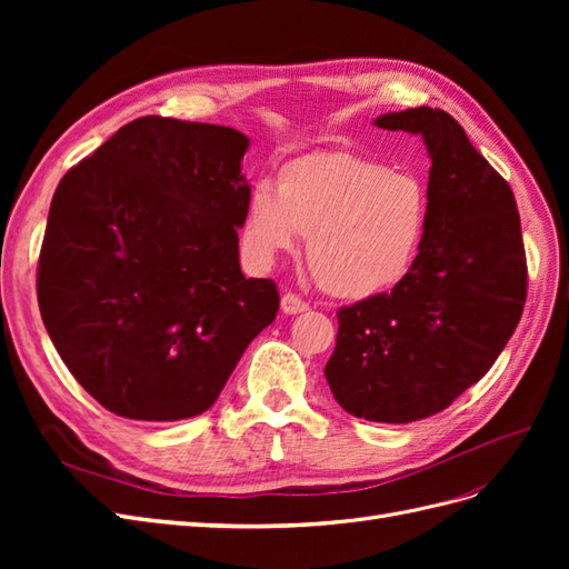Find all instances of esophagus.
<instances>
[{
    "mask_svg": "<svg viewBox=\"0 0 569 569\" xmlns=\"http://www.w3.org/2000/svg\"><path fill=\"white\" fill-rule=\"evenodd\" d=\"M282 311L295 316V313H303L308 311V301H303L299 295H295V291H284L282 295Z\"/></svg>",
    "mask_w": 569,
    "mask_h": 569,
    "instance_id": "34e87169",
    "label": "esophagus"
}]
</instances>
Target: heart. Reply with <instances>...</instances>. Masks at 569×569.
<instances>
[{
	"instance_id": "obj_1",
	"label": "heart",
	"mask_w": 569,
	"mask_h": 569,
	"mask_svg": "<svg viewBox=\"0 0 569 569\" xmlns=\"http://www.w3.org/2000/svg\"><path fill=\"white\" fill-rule=\"evenodd\" d=\"M429 218L427 187L408 168L356 151H313L251 187L244 247L258 263L308 237V270L327 295L368 299L416 263Z\"/></svg>"
}]
</instances>
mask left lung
<instances>
[{
  "instance_id": "8db88e82",
  "label": "left lung",
  "mask_w": 569,
  "mask_h": 569,
  "mask_svg": "<svg viewBox=\"0 0 569 569\" xmlns=\"http://www.w3.org/2000/svg\"><path fill=\"white\" fill-rule=\"evenodd\" d=\"M377 128L425 137L429 218L416 263L391 291L337 311L325 377L356 418L406 425L449 408L489 372L527 301V253L510 184L441 109Z\"/></svg>"
}]
</instances>
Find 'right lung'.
<instances>
[{
  "instance_id": "right-lung-1",
  "label": "right lung",
  "mask_w": 569,
  "mask_h": 569,
  "mask_svg": "<svg viewBox=\"0 0 569 569\" xmlns=\"http://www.w3.org/2000/svg\"><path fill=\"white\" fill-rule=\"evenodd\" d=\"M247 147L234 128L144 116L57 187L40 313L80 387L120 418L209 410L278 316V284L239 268Z\"/></svg>"
}]
</instances>
